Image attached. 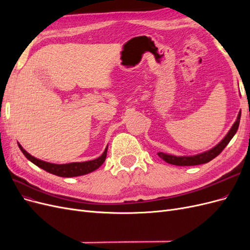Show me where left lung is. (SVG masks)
<instances>
[{
  "label": "left lung",
  "instance_id": "8db88e82",
  "mask_svg": "<svg viewBox=\"0 0 250 250\" xmlns=\"http://www.w3.org/2000/svg\"><path fill=\"white\" fill-rule=\"evenodd\" d=\"M240 119H241V110L239 111L238 118L236 120V122L233 123L231 126L230 130L229 133L225 135L224 139L216 145L214 148H211L206 152H202L199 154H196L193 156H175V155H171V154H166L164 152H158V156L163 160L171 165H175V166H196V165H202V164H207L209 161L214 160L216 156H218L222 152V150L228 146V144L230 142V140L233 138V135L236 134L239 124H240Z\"/></svg>",
  "mask_w": 250,
  "mask_h": 250
}]
</instances>
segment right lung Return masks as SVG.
<instances>
[{"label": "right lung", "instance_id": "add662e5", "mask_svg": "<svg viewBox=\"0 0 250 250\" xmlns=\"http://www.w3.org/2000/svg\"><path fill=\"white\" fill-rule=\"evenodd\" d=\"M19 147L24 155L28 158V160L36 165L37 167L42 168V170L47 171L51 174H54V175L60 176V177H75V176H81L85 175L87 173L93 172L97 170L100 166L104 163L105 158H106L107 154V148L106 147L104 150L101 156H99L96 160L88 161V162H82V163H71V164H62V165H57V164H51L48 162H43L39 160L32 155H30L27 151L22 148L20 144Z\"/></svg>", "mask_w": 250, "mask_h": 250}]
</instances>
